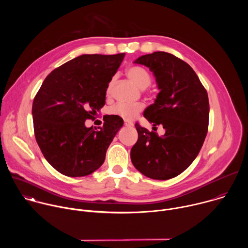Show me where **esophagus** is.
<instances>
[{
	"instance_id": "1",
	"label": "esophagus",
	"mask_w": 248,
	"mask_h": 248,
	"mask_svg": "<svg viewBox=\"0 0 248 248\" xmlns=\"http://www.w3.org/2000/svg\"><path fill=\"white\" fill-rule=\"evenodd\" d=\"M124 125H125V126H132V125H133V123H132V122H129V121H124Z\"/></svg>"
}]
</instances>
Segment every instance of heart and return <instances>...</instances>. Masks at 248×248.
Returning <instances> with one entry per match:
<instances>
[{
  "instance_id": "b5f03b06",
  "label": "heart",
  "mask_w": 248,
  "mask_h": 248,
  "mask_svg": "<svg viewBox=\"0 0 248 248\" xmlns=\"http://www.w3.org/2000/svg\"><path fill=\"white\" fill-rule=\"evenodd\" d=\"M126 75L130 78V80L141 89H145L151 83V77L149 73L145 68L141 66H130L126 70ZM112 86H113V80L110 81L108 85L107 94L111 93ZM143 108L144 106L141 103H137L134 105L118 103L109 109V114L122 118L124 121H131L143 110Z\"/></svg>"
}]
</instances>
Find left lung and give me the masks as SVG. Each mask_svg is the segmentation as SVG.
I'll use <instances>...</instances> for the list:
<instances>
[{
  "mask_svg": "<svg viewBox=\"0 0 248 248\" xmlns=\"http://www.w3.org/2000/svg\"><path fill=\"white\" fill-rule=\"evenodd\" d=\"M135 63L153 72L160 92L155 103L144 111V118L163 125L158 135L138 123L137 142L130 158L133 166L153 180H170L186 170L197 157L208 131V94L192 67L166 52L139 57Z\"/></svg>",
  "mask_w": 248,
  "mask_h": 248,
  "instance_id": "1",
  "label": "left lung"
}]
</instances>
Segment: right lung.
<instances>
[{
	"instance_id": "1",
	"label": "right lung",
	"mask_w": 248,
	"mask_h": 248,
	"mask_svg": "<svg viewBox=\"0 0 248 248\" xmlns=\"http://www.w3.org/2000/svg\"><path fill=\"white\" fill-rule=\"evenodd\" d=\"M124 54L81 55L55 68L32 105L35 138L48 163L66 176H84L99 169L124 121L104 116V124L86 127L105 105L109 82Z\"/></svg>"
}]
</instances>
